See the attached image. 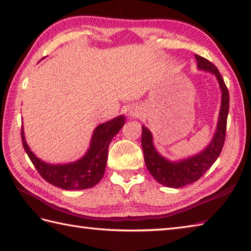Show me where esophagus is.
Listing matches in <instances>:
<instances>
[{
    "mask_svg": "<svg viewBox=\"0 0 251 251\" xmlns=\"http://www.w3.org/2000/svg\"><path fill=\"white\" fill-rule=\"evenodd\" d=\"M139 114H140V110H139V108H137V106H130V108L128 109V115L130 117H132V119H134V117L139 116Z\"/></svg>",
    "mask_w": 251,
    "mask_h": 251,
    "instance_id": "esophagus-1",
    "label": "esophagus"
}]
</instances>
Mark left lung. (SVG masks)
I'll return each mask as SVG.
<instances>
[{"mask_svg": "<svg viewBox=\"0 0 251 251\" xmlns=\"http://www.w3.org/2000/svg\"><path fill=\"white\" fill-rule=\"evenodd\" d=\"M195 58L199 70L210 72L216 76L222 94L217 128L209 145L193 156L183 158L181 161L172 162L158 153L153 145V136L151 131L142 125L141 146L147 168L158 183L166 185L168 188L178 189L199 180L220 155L226 140V120L228 106H230L228 90L222 75L215 65L199 55H195Z\"/></svg>", "mask_w": 251, "mask_h": 251, "instance_id": "left-lung-1", "label": "left lung"}]
</instances>
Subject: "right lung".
<instances>
[{"label":"right lung","instance_id":"add662e5","mask_svg":"<svg viewBox=\"0 0 251 251\" xmlns=\"http://www.w3.org/2000/svg\"><path fill=\"white\" fill-rule=\"evenodd\" d=\"M124 124L125 116L120 115L98 125L94 130L85 155L68 164H49L36 157L26 145L24 127H21V139L32 164L47 182L63 190H85L93 188L102 179L108 159L109 145Z\"/></svg>","mask_w":251,"mask_h":251}]
</instances>
